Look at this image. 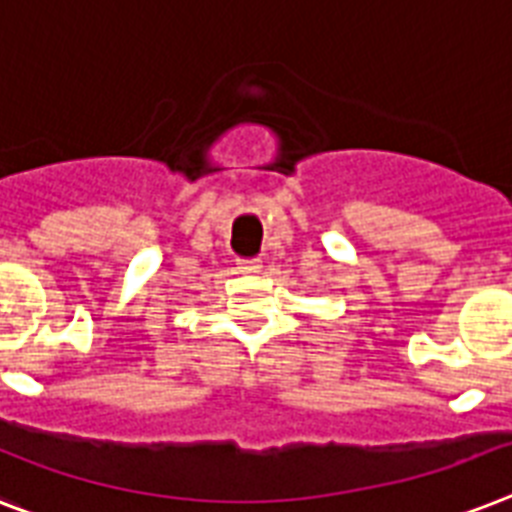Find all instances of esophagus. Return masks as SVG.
<instances>
[{
	"label": "esophagus",
	"mask_w": 512,
	"mask_h": 512,
	"mask_svg": "<svg viewBox=\"0 0 512 512\" xmlns=\"http://www.w3.org/2000/svg\"><path fill=\"white\" fill-rule=\"evenodd\" d=\"M260 260H239V270H244V273H260Z\"/></svg>",
	"instance_id": "esophagus-1"
}]
</instances>
